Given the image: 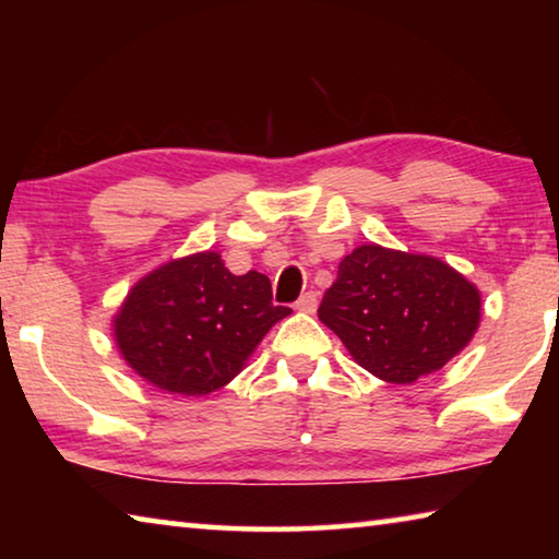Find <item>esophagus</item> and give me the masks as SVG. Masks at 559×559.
<instances>
[{"label":"esophagus","mask_w":559,"mask_h":559,"mask_svg":"<svg viewBox=\"0 0 559 559\" xmlns=\"http://www.w3.org/2000/svg\"><path fill=\"white\" fill-rule=\"evenodd\" d=\"M296 308L300 310V313H316V308H318V296H316L313 290L302 293V296L296 300Z\"/></svg>","instance_id":"obj_1"}]
</instances>
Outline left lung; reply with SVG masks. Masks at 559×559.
I'll list each match as a JSON object with an SVG mask.
<instances>
[{
    "label": "left lung",
    "mask_w": 559,
    "mask_h": 559,
    "mask_svg": "<svg viewBox=\"0 0 559 559\" xmlns=\"http://www.w3.org/2000/svg\"><path fill=\"white\" fill-rule=\"evenodd\" d=\"M318 318L367 372L412 384L471 343L480 293L441 259L365 243L340 261Z\"/></svg>",
    "instance_id": "obj_1"
}]
</instances>
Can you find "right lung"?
<instances>
[{"label":"right lung","instance_id":"add662e5","mask_svg":"<svg viewBox=\"0 0 559 559\" xmlns=\"http://www.w3.org/2000/svg\"><path fill=\"white\" fill-rule=\"evenodd\" d=\"M271 281L224 266L216 251L175 259L140 278L112 318L126 362L157 390L204 396L243 370L269 330L290 316Z\"/></svg>","mask_w":559,"mask_h":559}]
</instances>
